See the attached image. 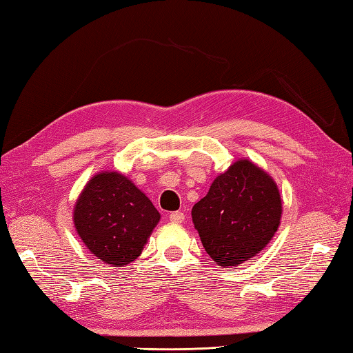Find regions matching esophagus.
Returning <instances> with one entry per match:
<instances>
[{"label":"esophagus","mask_w":353,"mask_h":353,"mask_svg":"<svg viewBox=\"0 0 353 353\" xmlns=\"http://www.w3.org/2000/svg\"><path fill=\"white\" fill-rule=\"evenodd\" d=\"M185 220V214L183 212H171L170 214V221L172 223H183Z\"/></svg>","instance_id":"1"}]
</instances>
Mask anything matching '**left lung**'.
I'll list each match as a JSON object with an SVG mask.
<instances>
[{
	"label": "left lung",
	"instance_id": "1",
	"mask_svg": "<svg viewBox=\"0 0 353 353\" xmlns=\"http://www.w3.org/2000/svg\"><path fill=\"white\" fill-rule=\"evenodd\" d=\"M191 215L206 253L229 268L256 256L272 241L282 219V199L265 170L238 159L214 179Z\"/></svg>",
	"mask_w": 353,
	"mask_h": 353
}]
</instances>
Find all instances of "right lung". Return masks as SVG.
<instances>
[{"label":"right lung","instance_id":"1","mask_svg":"<svg viewBox=\"0 0 353 353\" xmlns=\"http://www.w3.org/2000/svg\"><path fill=\"white\" fill-rule=\"evenodd\" d=\"M159 220L150 199L118 171L89 179L72 211L74 228L88 250L114 267L139 256Z\"/></svg>","mask_w":353,"mask_h":353}]
</instances>
